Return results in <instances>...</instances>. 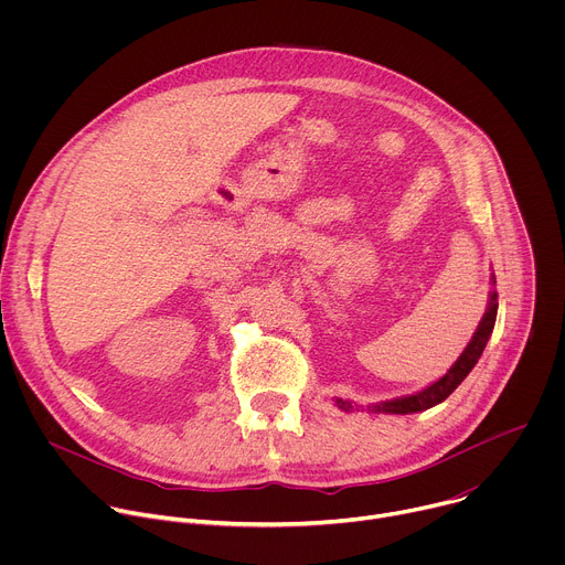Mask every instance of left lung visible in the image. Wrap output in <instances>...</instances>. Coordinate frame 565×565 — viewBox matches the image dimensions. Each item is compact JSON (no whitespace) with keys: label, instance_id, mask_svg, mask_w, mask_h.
Here are the masks:
<instances>
[{"label":"left lung","instance_id":"left-lung-1","mask_svg":"<svg viewBox=\"0 0 565 565\" xmlns=\"http://www.w3.org/2000/svg\"><path fill=\"white\" fill-rule=\"evenodd\" d=\"M492 284L497 286V279L492 277ZM497 310H499V295L497 290L490 292V301H488V310L486 315H482L480 324L471 338V342L467 344V349L460 353V358L454 362V366L440 377L436 380L434 384H429L427 388L414 393V395H405V397H395V399H386V402H380V405H373L369 407V412L373 414H416V412H425V409H431L436 405H440L443 399H447L454 388L469 375V371L473 369V364L478 362V358L482 355V351H486V344L494 331V321H497ZM338 407L344 409V412H351V409H358L353 407V402L349 399H342V397H335Z\"/></svg>","mask_w":565,"mask_h":565}]
</instances>
